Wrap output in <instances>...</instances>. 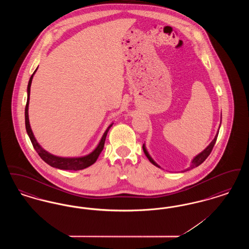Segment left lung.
<instances>
[{
    "label": "left lung",
    "instance_id": "obj_1",
    "mask_svg": "<svg viewBox=\"0 0 249 249\" xmlns=\"http://www.w3.org/2000/svg\"><path fill=\"white\" fill-rule=\"evenodd\" d=\"M217 135H218V131H217V133H216V135H215V137L213 138V141L210 142V144L201 152L199 155H197L194 159H193V160H192V162H191V165H190V168L189 169H187V171H189V170H191V169H193V168H195V167H197V166L200 165L205 160H206V158L210 155L211 153V151H212V149H213V145H214V143H215V141H216V138H217ZM142 150H143V152H144V154L145 156L147 157V159L149 160V161L152 163V164H154L155 166H157V167H159L160 168V166L158 165L156 162H155L154 160H152V158L149 156V154L147 153V151H146V149H145V147H144V144L142 145Z\"/></svg>",
    "mask_w": 249,
    "mask_h": 249
}]
</instances>
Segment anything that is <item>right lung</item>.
Masks as SVG:
<instances>
[{"label": "right lung", "mask_w": 249, "mask_h": 249, "mask_svg": "<svg viewBox=\"0 0 249 249\" xmlns=\"http://www.w3.org/2000/svg\"><path fill=\"white\" fill-rule=\"evenodd\" d=\"M37 70V69H36ZM35 72L32 74L30 81L28 84V99H27V104H26V107H25V126H26V130L27 133L31 139V142L33 143L36 152L38 155L41 157V159L47 162L48 165L58 168V169H61V170H73V171H78V170H82L85 169L89 166L92 165L95 161L97 160L99 155L101 154V152L104 149L105 146V142H106V138H107V132L108 130H110V128L112 127L113 123L107 128L106 132L104 133L101 141L99 142L98 146L95 148L94 150L90 153V154L84 156V157H80V158H60V157H56L54 155L50 154L47 152L46 150H44L40 144L37 142V141L35 138V135L32 131L31 126H30V122H29V114H28V110H29V101H30V92H31V85H32V80L34 77Z\"/></svg>", "instance_id": "add662e5"}]
</instances>
